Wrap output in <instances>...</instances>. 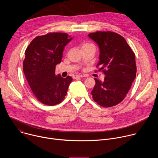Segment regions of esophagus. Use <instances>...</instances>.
Returning <instances> with one entry per match:
<instances>
[{
    "mask_svg": "<svg viewBox=\"0 0 158 158\" xmlns=\"http://www.w3.org/2000/svg\"><path fill=\"white\" fill-rule=\"evenodd\" d=\"M84 77L83 75H80V74H78V75H76L74 76V79H76V78H78V77Z\"/></svg>",
    "mask_w": 158,
    "mask_h": 158,
    "instance_id": "obj_1",
    "label": "esophagus"
}]
</instances>
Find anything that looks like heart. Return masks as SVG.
Returning <instances> with one entry per match:
<instances>
[{
  "instance_id": "heart-1",
  "label": "heart",
  "mask_w": 158,
  "mask_h": 158,
  "mask_svg": "<svg viewBox=\"0 0 158 158\" xmlns=\"http://www.w3.org/2000/svg\"><path fill=\"white\" fill-rule=\"evenodd\" d=\"M91 45H93V44H90V43H85V44H82V48L87 47V46H91Z\"/></svg>"
}]
</instances>
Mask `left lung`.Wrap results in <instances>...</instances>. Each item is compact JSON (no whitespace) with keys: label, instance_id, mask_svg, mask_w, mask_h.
Masks as SVG:
<instances>
[{"label":"left lung","instance_id":"1","mask_svg":"<svg viewBox=\"0 0 158 158\" xmlns=\"http://www.w3.org/2000/svg\"><path fill=\"white\" fill-rule=\"evenodd\" d=\"M88 36L100 50L97 67L105 74L102 82L94 78L91 92L94 101L104 107L114 106L126 96L136 76L135 54L121 35L110 31H97Z\"/></svg>","mask_w":158,"mask_h":158}]
</instances>
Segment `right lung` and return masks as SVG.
I'll use <instances>...</instances> for the list:
<instances>
[{"label":"right lung","instance_id":"1","mask_svg":"<svg viewBox=\"0 0 158 158\" xmlns=\"http://www.w3.org/2000/svg\"><path fill=\"white\" fill-rule=\"evenodd\" d=\"M72 40L68 34L50 32L34 38L25 51L23 71L32 93L44 104L60 103L73 78L55 74L66 45Z\"/></svg>","mask_w":158,"mask_h":158}]
</instances>
